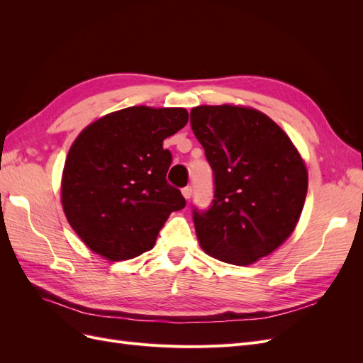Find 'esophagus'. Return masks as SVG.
I'll use <instances>...</instances> for the list:
<instances>
[{"label":"esophagus","mask_w":363,"mask_h":363,"mask_svg":"<svg viewBox=\"0 0 363 363\" xmlns=\"http://www.w3.org/2000/svg\"><path fill=\"white\" fill-rule=\"evenodd\" d=\"M182 194H183V196H184V200H191V196H192V188H189V186H186V188H183L182 189Z\"/></svg>","instance_id":"obj_1"}]
</instances>
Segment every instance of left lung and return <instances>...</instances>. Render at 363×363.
Returning <instances> with one entry per match:
<instances>
[{
	"mask_svg": "<svg viewBox=\"0 0 363 363\" xmlns=\"http://www.w3.org/2000/svg\"><path fill=\"white\" fill-rule=\"evenodd\" d=\"M194 135L215 174V200L194 212L201 248L247 267L276 251L295 230L309 184L304 159L277 123L245 106H196Z\"/></svg>",
	"mask_w": 363,
	"mask_h": 363,
	"instance_id": "obj_1",
	"label": "left lung"
}]
</instances>
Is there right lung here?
<instances>
[{"label": "right lung", "mask_w": 363, "mask_h": 363, "mask_svg": "<svg viewBox=\"0 0 363 363\" xmlns=\"http://www.w3.org/2000/svg\"><path fill=\"white\" fill-rule=\"evenodd\" d=\"M183 107L133 106L84 127L68 151L60 201L84 245L111 262L151 250L159 230L186 201L167 183L163 140L188 124Z\"/></svg>", "instance_id": "1"}]
</instances>
